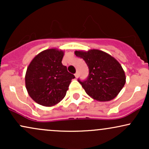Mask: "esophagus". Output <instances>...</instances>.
Here are the masks:
<instances>
[{"label":"esophagus","mask_w":149,"mask_h":149,"mask_svg":"<svg viewBox=\"0 0 149 149\" xmlns=\"http://www.w3.org/2000/svg\"><path fill=\"white\" fill-rule=\"evenodd\" d=\"M75 77H76V78H78V72H76V73H75Z\"/></svg>","instance_id":"1"}]
</instances>
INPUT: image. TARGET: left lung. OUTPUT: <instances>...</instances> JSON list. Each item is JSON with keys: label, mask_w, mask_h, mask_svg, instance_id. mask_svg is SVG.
<instances>
[{"label": "left lung", "mask_w": 149, "mask_h": 149, "mask_svg": "<svg viewBox=\"0 0 149 149\" xmlns=\"http://www.w3.org/2000/svg\"><path fill=\"white\" fill-rule=\"evenodd\" d=\"M75 54L85 61L89 69L86 80L78 82L85 92L100 102L113 100L125 84L123 69L114 57L99 49L76 50Z\"/></svg>", "instance_id": "8db88e82"}]
</instances>
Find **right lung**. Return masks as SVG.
I'll return each instance as SVG.
<instances>
[{"label": "right lung", "instance_id": "right-lung-1", "mask_svg": "<svg viewBox=\"0 0 149 149\" xmlns=\"http://www.w3.org/2000/svg\"><path fill=\"white\" fill-rule=\"evenodd\" d=\"M64 52L45 49L32 59L25 76L26 88L32 100L40 105L52 107L66 96L74 75L61 63Z\"/></svg>", "mask_w": 149, "mask_h": 149}]
</instances>
